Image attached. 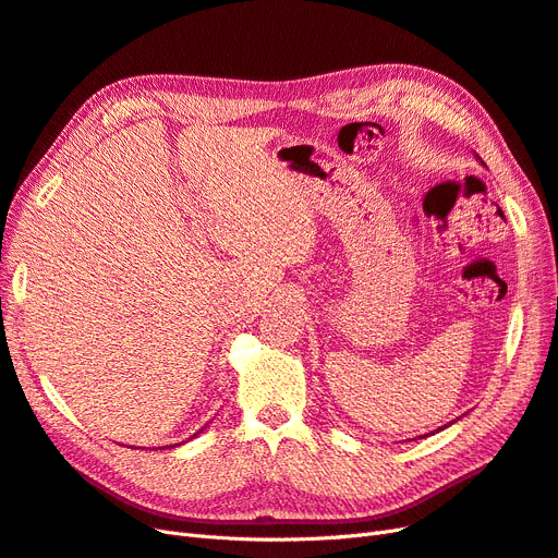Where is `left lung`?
<instances>
[{
  "mask_svg": "<svg viewBox=\"0 0 558 558\" xmlns=\"http://www.w3.org/2000/svg\"><path fill=\"white\" fill-rule=\"evenodd\" d=\"M482 163H484V161H482ZM456 421H458V418H456ZM449 425H451V423H449ZM444 427H447V425H444ZM444 427H439V429H444Z\"/></svg>",
  "mask_w": 558,
  "mask_h": 558,
  "instance_id": "left-lung-1",
  "label": "left lung"
}]
</instances>
